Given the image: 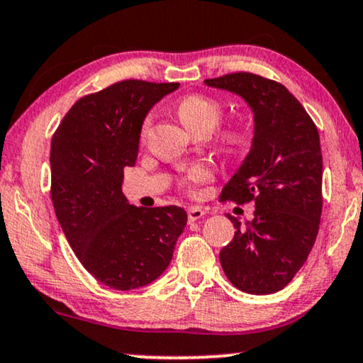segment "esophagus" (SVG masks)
<instances>
[{
    "label": "esophagus",
    "mask_w": 363,
    "mask_h": 363,
    "mask_svg": "<svg viewBox=\"0 0 363 363\" xmlns=\"http://www.w3.org/2000/svg\"><path fill=\"white\" fill-rule=\"evenodd\" d=\"M204 215H206V211H204L203 208L199 206H193L187 209V218H189V221H196V220H201Z\"/></svg>",
    "instance_id": "34e87169"
}]
</instances>
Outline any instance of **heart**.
Returning <instances> with one entry per match:
<instances>
[{
	"instance_id": "heart-1",
	"label": "heart",
	"mask_w": 363,
	"mask_h": 363,
	"mask_svg": "<svg viewBox=\"0 0 363 363\" xmlns=\"http://www.w3.org/2000/svg\"><path fill=\"white\" fill-rule=\"evenodd\" d=\"M176 111L179 120L184 123L186 128H189L191 132H209L215 126L220 123L221 120V104L216 101L215 98H209L204 94H187L184 98H181L176 104ZM148 120L142 126V135L147 132ZM221 140H223L225 145L228 147H240L245 142V132L238 126H230L221 132ZM211 179V170L204 165H194L187 170L184 176V184L187 187L194 184H203Z\"/></svg>"
}]
</instances>
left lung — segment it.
Listing matches in <instances>:
<instances>
[{"mask_svg": "<svg viewBox=\"0 0 363 363\" xmlns=\"http://www.w3.org/2000/svg\"><path fill=\"white\" fill-rule=\"evenodd\" d=\"M204 84L240 96L253 113V138L221 199L255 204L245 226L221 248L225 276L248 294L284 289L316 242L323 209L320 133L311 116L281 82L233 72Z\"/></svg>", "mask_w": 363, "mask_h": 363, "instance_id": "left-lung-1", "label": "left lung"}]
</instances>
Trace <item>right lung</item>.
Masks as SVG:
<instances>
[{"instance_id":"1","label":"right lung","mask_w":363,"mask_h":363,"mask_svg":"<svg viewBox=\"0 0 363 363\" xmlns=\"http://www.w3.org/2000/svg\"><path fill=\"white\" fill-rule=\"evenodd\" d=\"M177 87L120 81L74 103L52 137L50 194L60 228L82 267L116 291L162 276L187 223L182 208H137L121 191L147 113Z\"/></svg>"}]
</instances>
